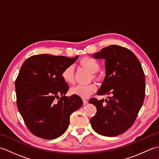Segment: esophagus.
Wrapping results in <instances>:
<instances>
[{
    "label": "esophagus",
    "mask_w": 159,
    "mask_h": 159,
    "mask_svg": "<svg viewBox=\"0 0 159 159\" xmlns=\"http://www.w3.org/2000/svg\"><path fill=\"white\" fill-rule=\"evenodd\" d=\"M83 102L84 105H86V104L88 103V101H87V100H83Z\"/></svg>",
    "instance_id": "34e87169"
}]
</instances>
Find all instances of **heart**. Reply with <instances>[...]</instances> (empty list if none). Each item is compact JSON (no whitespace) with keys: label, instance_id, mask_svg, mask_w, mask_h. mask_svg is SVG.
Instances as JSON below:
<instances>
[{"label":"heart","instance_id":"heart-1","mask_svg":"<svg viewBox=\"0 0 159 159\" xmlns=\"http://www.w3.org/2000/svg\"><path fill=\"white\" fill-rule=\"evenodd\" d=\"M79 66L83 69L92 73L93 79H99L96 72L100 68V63L96 60L89 58V57H84L79 61ZM61 78L66 83L68 84H73L74 82V70L72 66L66 67L61 72ZM97 87L95 84H89L87 85H77L72 87L70 89V92L72 95H76L82 98H87L90 95H92L96 91Z\"/></svg>","mask_w":159,"mask_h":159}]
</instances>
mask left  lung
Returning <instances> with one entry per match:
<instances>
[{"label": "left lung", "mask_w": 159, "mask_h": 159, "mask_svg": "<svg viewBox=\"0 0 159 159\" xmlns=\"http://www.w3.org/2000/svg\"><path fill=\"white\" fill-rule=\"evenodd\" d=\"M95 59L105 60L106 76L97 94H104V100L91 98L96 114L90 122L97 133L115 137L132 126L142 107L145 97V75L141 63L134 54L124 47L111 45L93 55Z\"/></svg>", "instance_id": "1"}]
</instances>
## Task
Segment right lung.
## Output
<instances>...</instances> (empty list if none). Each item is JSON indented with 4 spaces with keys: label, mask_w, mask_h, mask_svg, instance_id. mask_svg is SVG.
<instances>
[{
    "label": "right lung",
    "mask_w": 159,
    "mask_h": 159,
    "mask_svg": "<svg viewBox=\"0 0 159 159\" xmlns=\"http://www.w3.org/2000/svg\"><path fill=\"white\" fill-rule=\"evenodd\" d=\"M78 58L42 54L23 63L15 83L17 107L34 135L44 139L62 135L70 115L83 105L80 97L65 96L69 87L61 78L62 71Z\"/></svg>",
    "instance_id": "right-lung-1"
}]
</instances>
